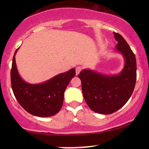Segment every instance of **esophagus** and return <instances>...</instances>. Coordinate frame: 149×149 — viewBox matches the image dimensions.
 <instances>
[{
  "instance_id": "obj_1",
  "label": "esophagus",
  "mask_w": 149,
  "mask_h": 149,
  "mask_svg": "<svg viewBox=\"0 0 149 149\" xmlns=\"http://www.w3.org/2000/svg\"><path fill=\"white\" fill-rule=\"evenodd\" d=\"M82 71V68L80 67V66H78V67L76 68V75L79 74V73L80 71Z\"/></svg>"
}]
</instances>
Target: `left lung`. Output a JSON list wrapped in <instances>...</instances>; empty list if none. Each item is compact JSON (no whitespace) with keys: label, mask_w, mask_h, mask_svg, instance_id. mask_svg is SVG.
Masks as SVG:
<instances>
[{"label":"left lung","mask_w":149,"mask_h":149,"mask_svg":"<svg viewBox=\"0 0 149 149\" xmlns=\"http://www.w3.org/2000/svg\"><path fill=\"white\" fill-rule=\"evenodd\" d=\"M118 44L116 50L123 54L125 66L120 74L108 76L84 69L78 78L82 91L88 107L101 114L117 111L127 103L134 91L136 80V62L134 54L124 38L113 32Z\"/></svg>","instance_id":"obj_1"}]
</instances>
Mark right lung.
<instances>
[{
    "instance_id": "1",
    "label": "right lung",
    "mask_w": 149,
    "mask_h": 149,
    "mask_svg": "<svg viewBox=\"0 0 149 149\" xmlns=\"http://www.w3.org/2000/svg\"><path fill=\"white\" fill-rule=\"evenodd\" d=\"M15 51L13 59L11 85L15 98L24 110L31 115L49 117L60 111L64 102V94L69 82L76 75L71 69L40 84H29L22 79L15 62Z\"/></svg>"
}]
</instances>
